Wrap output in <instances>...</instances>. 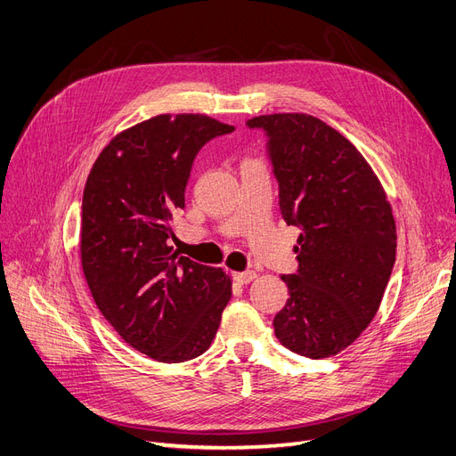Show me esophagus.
<instances>
[{
    "label": "esophagus",
    "mask_w": 456,
    "mask_h": 456,
    "mask_svg": "<svg viewBox=\"0 0 456 456\" xmlns=\"http://www.w3.org/2000/svg\"><path fill=\"white\" fill-rule=\"evenodd\" d=\"M233 279L238 281L240 284H248L254 279H256V273L254 271H243V273H233Z\"/></svg>",
    "instance_id": "34e87169"
}]
</instances>
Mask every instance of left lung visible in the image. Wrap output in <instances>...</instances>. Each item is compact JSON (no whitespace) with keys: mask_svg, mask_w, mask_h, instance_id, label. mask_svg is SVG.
I'll return each instance as SVG.
<instances>
[{"mask_svg":"<svg viewBox=\"0 0 456 456\" xmlns=\"http://www.w3.org/2000/svg\"><path fill=\"white\" fill-rule=\"evenodd\" d=\"M265 131L281 213L301 228L289 299L273 320L294 354L323 359L367 330L396 256V226L384 187L355 145L308 114L247 121Z\"/></svg>","mask_w":456,"mask_h":456,"instance_id":"1","label":"left lung"}]
</instances>
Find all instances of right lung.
<instances>
[{"mask_svg":"<svg viewBox=\"0 0 456 456\" xmlns=\"http://www.w3.org/2000/svg\"><path fill=\"white\" fill-rule=\"evenodd\" d=\"M232 131L206 114L155 116L112 138L86 181L80 256L91 296L126 344L160 362L202 355L232 297L223 269L168 245L196 153Z\"/></svg>","mask_w":456,"mask_h":456,"instance_id":"1","label":"right lung"}]
</instances>
